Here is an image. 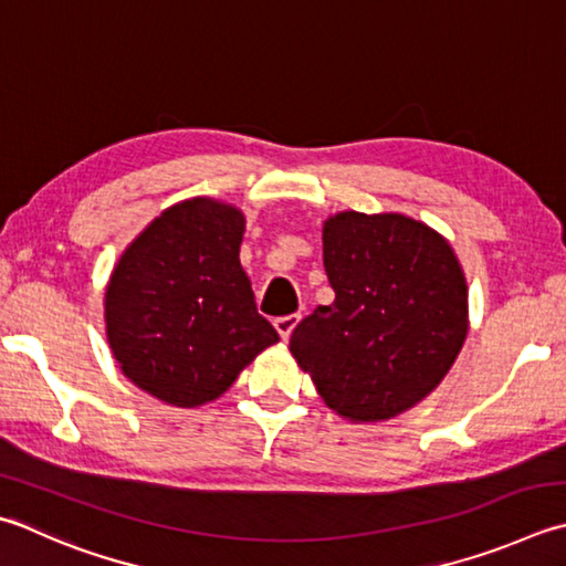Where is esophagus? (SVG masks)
Returning a JSON list of instances; mask_svg holds the SVG:
<instances>
[{
  "instance_id": "obj_1",
  "label": "esophagus",
  "mask_w": 566,
  "mask_h": 566,
  "mask_svg": "<svg viewBox=\"0 0 566 566\" xmlns=\"http://www.w3.org/2000/svg\"><path fill=\"white\" fill-rule=\"evenodd\" d=\"M298 321H302V314H290V316H280V318H274V328H276V334H280L284 340L292 336V331L296 328V324Z\"/></svg>"
}]
</instances>
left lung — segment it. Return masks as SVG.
Instances as JSON below:
<instances>
[{
	"instance_id": "obj_1",
	"label": "left lung",
	"mask_w": 566,
	"mask_h": 566,
	"mask_svg": "<svg viewBox=\"0 0 566 566\" xmlns=\"http://www.w3.org/2000/svg\"><path fill=\"white\" fill-rule=\"evenodd\" d=\"M324 268L336 298L294 328L298 368L350 422L422 402L469 331L467 276L449 242L400 213L343 210L324 223Z\"/></svg>"
}]
</instances>
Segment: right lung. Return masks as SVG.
I'll list each match as a JSON object with an SVG mask.
<instances>
[{
	"label": "right lung",
	"mask_w": 566,
	"mask_h": 566,
	"mask_svg": "<svg viewBox=\"0 0 566 566\" xmlns=\"http://www.w3.org/2000/svg\"><path fill=\"white\" fill-rule=\"evenodd\" d=\"M245 216L213 198L166 208L122 252L105 292L107 343L157 400L201 407L280 340L240 264Z\"/></svg>",
	"instance_id": "right-lung-1"
}]
</instances>
